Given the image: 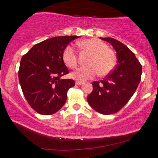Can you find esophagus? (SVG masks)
Segmentation results:
<instances>
[{
  "mask_svg": "<svg viewBox=\"0 0 158 158\" xmlns=\"http://www.w3.org/2000/svg\"><path fill=\"white\" fill-rule=\"evenodd\" d=\"M76 84L78 85H80L84 84V82H83V81H76Z\"/></svg>",
  "mask_w": 158,
  "mask_h": 158,
  "instance_id": "34e87169",
  "label": "esophagus"
}]
</instances>
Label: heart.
I'll return each instance as SVG.
<instances>
[{
	"instance_id": "b5f03b06",
	"label": "heart",
	"mask_w": 158,
	"mask_h": 158,
	"mask_svg": "<svg viewBox=\"0 0 158 158\" xmlns=\"http://www.w3.org/2000/svg\"><path fill=\"white\" fill-rule=\"evenodd\" d=\"M79 45L84 50L91 53V55L87 63L89 65L80 67L73 72L71 74L73 78L86 81L94 78L99 73L102 76H105L113 70L116 62V56L105 42L96 38L85 39L80 41ZM62 56L63 61L69 68H75L77 66V53L73 45H67Z\"/></svg>"
}]
</instances>
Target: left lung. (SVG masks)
Wrapping results in <instances>:
<instances>
[{"mask_svg":"<svg viewBox=\"0 0 158 158\" xmlns=\"http://www.w3.org/2000/svg\"><path fill=\"white\" fill-rule=\"evenodd\" d=\"M100 39L114 47L117 65L105 79L93 82V91L87 101L98 113L109 115L118 111L132 98L141 81L142 67L135 53L122 42L111 37Z\"/></svg>","mask_w":158,"mask_h":158,"instance_id":"obj_1","label":"left lung"}]
</instances>
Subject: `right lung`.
Returning <instances> with one entry per match:
<instances>
[{
    "mask_svg": "<svg viewBox=\"0 0 158 158\" xmlns=\"http://www.w3.org/2000/svg\"><path fill=\"white\" fill-rule=\"evenodd\" d=\"M79 36H58L37 43L21 58L19 80L25 98L37 113L52 115L65 105L67 93L75 84L61 77L69 73L63 52Z\"/></svg>",
    "mask_w": 158,
    "mask_h": 158,
    "instance_id": "1",
    "label": "right lung"
}]
</instances>
